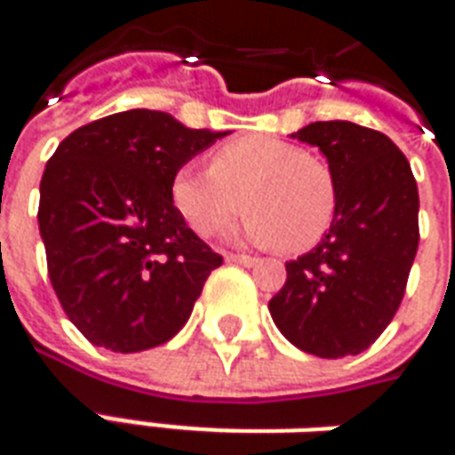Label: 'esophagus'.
Listing matches in <instances>:
<instances>
[{"label": "esophagus", "instance_id": "34e87169", "mask_svg": "<svg viewBox=\"0 0 455 455\" xmlns=\"http://www.w3.org/2000/svg\"><path fill=\"white\" fill-rule=\"evenodd\" d=\"M227 260L228 263H238V266L243 267H253L260 263L256 256H246V253H227Z\"/></svg>", "mask_w": 455, "mask_h": 455}]
</instances>
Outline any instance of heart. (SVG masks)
Instances as JSON below:
<instances>
[{
  "label": "heart",
  "instance_id": "b5f03b06",
  "mask_svg": "<svg viewBox=\"0 0 455 455\" xmlns=\"http://www.w3.org/2000/svg\"><path fill=\"white\" fill-rule=\"evenodd\" d=\"M170 202L199 236H214L241 207V236L256 246L305 253L331 228L339 189L324 160L275 136H241L219 146L209 170L180 165Z\"/></svg>",
  "mask_w": 455,
  "mask_h": 455
}]
</instances>
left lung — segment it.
I'll list each match as a JSON object with an SVG mask.
<instances>
[{
  "mask_svg": "<svg viewBox=\"0 0 455 455\" xmlns=\"http://www.w3.org/2000/svg\"><path fill=\"white\" fill-rule=\"evenodd\" d=\"M292 139L316 146L339 204L326 236L285 263L270 316L287 341L319 358L365 351L400 307L419 246V192L410 160L380 131L315 121Z\"/></svg>",
  "mask_w": 455,
  "mask_h": 455,
  "instance_id": "8db88e82",
  "label": "left lung"
}]
</instances>
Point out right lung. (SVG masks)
<instances>
[{"instance_id": "obj_1", "label": "right lung", "mask_w": 455, "mask_h": 455, "mask_svg": "<svg viewBox=\"0 0 455 455\" xmlns=\"http://www.w3.org/2000/svg\"><path fill=\"white\" fill-rule=\"evenodd\" d=\"M231 131L129 109L73 131L45 163L38 228L65 315L94 346L170 341L221 266L170 202L172 172Z\"/></svg>"}]
</instances>
